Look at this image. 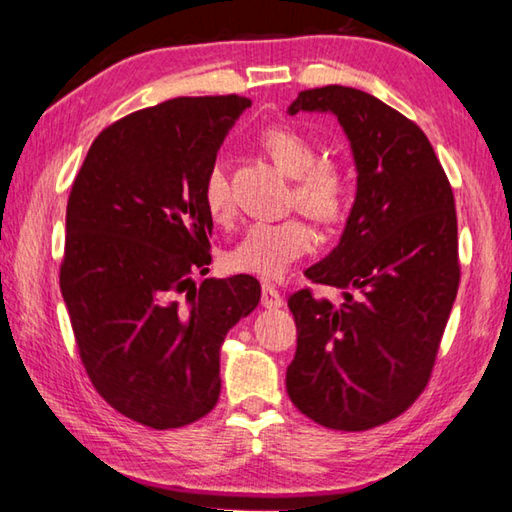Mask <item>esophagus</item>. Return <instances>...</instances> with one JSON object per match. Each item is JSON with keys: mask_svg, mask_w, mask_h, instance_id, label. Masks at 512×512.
Returning <instances> with one entry per match:
<instances>
[{"mask_svg": "<svg viewBox=\"0 0 512 512\" xmlns=\"http://www.w3.org/2000/svg\"><path fill=\"white\" fill-rule=\"evenodd\" d=\"M284 305V298L280 296V291H277L271 282H264L262 284V307L264 309H280Z\"/></svg>", "mask_w": 512, "mask_h": 512, "instance_id": "esophagus-1", "label": "esophagus"}]
</instances>
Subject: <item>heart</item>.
Instances as JSON below:
<instances>
[{"label": "heart", "mask_w": 512, "mask_h": 512, "mask_svg": "<svg viewBox=\"0 0 512 512\" xmlns=\"http://www.w3.org/2000/svg\"><path fill=\"white\" fill-rule=\"evenodd\" d=\"M262 144L284 176L296 178L298 205L316 221L334 223L348 212L352 183L339 164L318 162L316 144L287 126L271 128ZM203 203L214 221H225L232 212L228 176L221 162H214L203 180ZM314 248V235L300 219L257 221L248 225L237 246L230 250L228 262L235 271L282 277Z\"/></svg>", "instance_id": "obj_1"}]
</instances>
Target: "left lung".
Listing matches in <instances>:
<instances>
[{"label":"left lung","instance_id":"8db88e82","mask_svg":"<svg viewBox=\"0 0 512 512\" xmlns=\"http://www.w3.org/2000/svg\"><path fill=\"white\" fill-rule=\"evenodd\" d=\"M287 112L334 115L357 169L339 244L305 271L343 302L307 289L289 298L287 393L323 427L363 431L409 409L429 381L461 280L454 194L427 135L368 92L305 90Z\"/></svg>","mask_w":512,"mask_h":512}]
</instances>
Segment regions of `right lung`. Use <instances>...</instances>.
<instances>
[{
  "mask_svg": "<svg viewBox=\"0 0 512 512\" xmlns=\"http://www.w3.org/2000/svg\"><path fill=\"white\" fill-rule=\"evenodd\" d=\"M250 101L178 97L108 126L67 201L60 291L83 366L112 409L151 429L201 420L221 393V345L253 314L250 275L207 273L203 180Z\"/></svg>",
  "mask_w": 512,
  "mask_h": 512,
  "instance_id": "1",
  "label": "right lung"
}]
</instances>
